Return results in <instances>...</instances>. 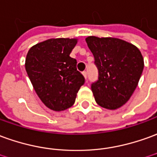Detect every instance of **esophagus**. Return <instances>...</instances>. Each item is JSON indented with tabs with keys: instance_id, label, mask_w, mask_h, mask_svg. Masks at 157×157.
Returning a JSON list of instances; mask_svg holds the SVG:
<instances>
[{
	"instance_id": "1",
	"label": "esophagus",
	"mask_w": 157,
	"mask_h": 157,
	"mask_svg": "<svg viewBox=\"0 0 157 157\" xmlns=\"http://www.w3.org/2000/svg\"><path fill=\"white\" fill-rule=\"evenodd\" d=\"M82 75H84V77L86 79V77H87V73H86V71H83V72H82Z\"/></svg>"
}]
</instances>
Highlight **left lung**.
Returning <instances> with one entry per match:
<instances>
[{"instance_id":"1","label":"left lung","mask_w":157,"mask_h":157,"mask_svg":"<svg viewBox=\"0 0 157 157\" xmlns=\"http://www.w3.org/2000/svg\"><path fill=\"white\" fill-rule=\"evenodd\" d=\"M86 41L98 71V80L91 84L94 98L105 109H118L138 86L144 70L142 54L135 46L117 38L89 36Z\"/></svg>"}]
</instances>
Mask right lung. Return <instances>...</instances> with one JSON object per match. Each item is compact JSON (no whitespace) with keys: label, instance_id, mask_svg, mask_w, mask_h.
<instances>
[{"label":"right lung","instance_id":"add662e5","mask_svg":"<svg viewBox=\"0 0 157 157\" xmlns=\"http://www.w3.org/2000/svg\"><path fill=\"white\" fill-rule=\"evenodd\" d=\"M77 40L58 38L38 43L29 50L25 70L36 93L49 109L61 111L74 105L85 78L70 57Z\"/></svg>","mask_w":157,"mask_h":157}]
</instances>
